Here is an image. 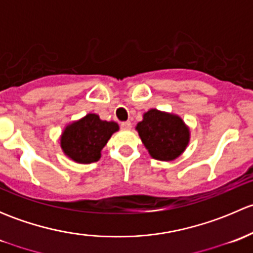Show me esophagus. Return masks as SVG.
<instances>
[{
	"mask_svg": "<svg viewBox=\"0 0 253 253\" xmlns=\"http://www.w3.org/2000/svg\"><path fill=\"white\" fill-rule=\"evenodd\" d=\"M120 126H121V128H124V129H129L132 127V124L129 121L121 122V125H120Z\"/></svg>",
	"mask_w": 253,
	"mask_h": 253,
	"instance_id": "1",
	"label": "esophagus"
}]
</instances>
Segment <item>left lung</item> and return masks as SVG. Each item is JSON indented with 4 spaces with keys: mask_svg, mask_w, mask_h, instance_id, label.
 Returning <instances> with one entry per match:
<instances>
[{
    "mask_svg": "<svg viewBox=\"0 0 253 253\" xmlns=\"http://www.w3.org/2000/svg\"><path fill=\"white\" fill-rule=\"evenodd\" d=\"M136 128L149 154L163 162L180 157L190 141V131L181 117L157 109L145 112Z\"/></svg>",
    "mask_w": 253,
    "mask_h": 253,
    "instance_id": "1",
    "label": "left lung"
}]
</instances>
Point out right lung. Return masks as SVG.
<instances>
[{
  "label": "right lung",
  "mask_w": 253,
  "mask_h": 253,
  "mask_svg": "<svg viewBox=\"0 0 253 253\" xmlns=\"http://www.w3.org/2000/svg\"><path fill=\"white\" fill-rule=\"evenodd\" d=\"M116 131V122L103 121L98 115L88 114L66 127L61 136V148L76 163L90 164L100 159L101 149Z\"/></svg>",
  "instance_id": "add662e5"
}]
</instances>
